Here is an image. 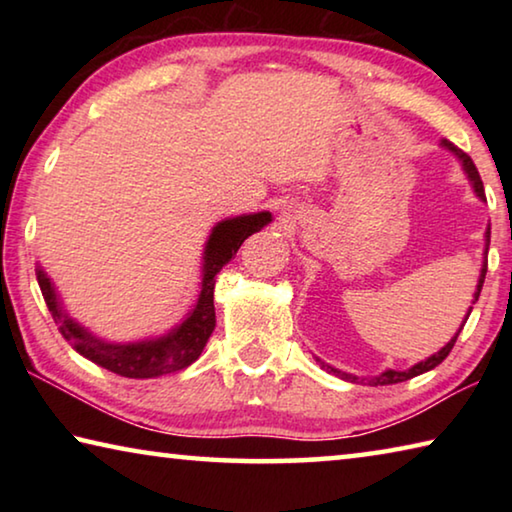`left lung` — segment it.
<instances>
[{
  "label": "left lung",
  "mask_w": 512,
  "mask_h": 512,
  "mask_svg": "<svg viewBox=\"0 0 512 512\" xmlns=\"http://www.w3.org/2000/svg\"><path fill=\"white\" fill-rule=\"evenodd\" d=\"M443 146H445V149L452 151L454 155H458V158H461V162H463V169L467 171V176H470V180H472V185H474V192H476V196H479V198H485V192H483V183H481V176H479V171H476V167H474V162H472L470 155H467L465 151L458 149V146H454L452 142H447V140H443ZM485 241H490V228H488V232H485ZM485 255H488V248H485ZM485 273H488V259H485V262H483V268H481V277H479V284H476L474 300H479V296H481V287H483ZM470 311H472V309H470ZM470 311H467V318H470ZM467 318H465V320H467ZM461 329H463V327H461ZM461 329H458L454 339L449 341L443 350H440L438 354H433V357H429L427 361H420V363H415V366H413L411 370H406V372L386 370L384 375H379V377H375V379H370V384H375V386H377V384H379V386H386V384H397V381H406V379H411V377H418V375H422V372H427V370H431V368H436L438 363H443V361H445V357H447V354L452 352L454 343H456V339H458V334H461ZM320 366H323V368H325V370H329V372H334V375H339L341 379H348V381H366V379L352 377V375H348V372H341V370H336V368H332V366H327V363H323V361H320Z\"/></svg>",
  "instance_id": "obj_1"
}]
</instances>
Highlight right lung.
Instances as JSON below:
<instances>
[{
	"label": "right lung",
	"mask_w": 512,
	"mask_h": 512,
	"mask_svg": "<svg viewBox=\"0 0 512 512\" xmlns=\"http://www.w3.org/2000/svg\"><path fill=\"white\" fill-rule=\"evenodd\" d=\"M268 221H271V214L259 212L237 216V219H228L216 225L205 246L203 284L196 307L183 323L167 336H162V339L128 345H110L94 339L90 332H85L81 325H76L72 318H67L63 314L49 277L45 275V271L38 268L36 275L42 298H45L51 311V318H54V323L58 325V332L65 336V341H69V345H72L76 352L83 354L85 359L94 361L97 366L131 379H149L167 375V372H178L192 366V363L201 357L207 339H210L214 332L216 273L237 255L239 246L244 244L253 232L264 228Z\"/></svg>",
	"instance_id": "obj_1"
}]
</instances>
